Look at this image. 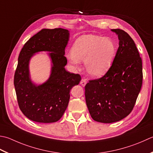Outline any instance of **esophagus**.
I'll list each match as a JSON object with an SVG mask.
<instances>
[{
    "label": "esophagus",
    "instance_id": "obj_1",
    "mask_svg": "<svg viewBox=\"0 0 153 153\" xmlns=\"http://www.w3.org/2000/svg\"><path fill=\"white\" fill-rule=\"evenodd\" d=\"M86 83H87V81H86L85 79H82V80H81V82H80V84L82 85V86H85V85H86Z\"/></svg>",
    "mask_w": 153,
    "mask_h": 153
}]
</instances>
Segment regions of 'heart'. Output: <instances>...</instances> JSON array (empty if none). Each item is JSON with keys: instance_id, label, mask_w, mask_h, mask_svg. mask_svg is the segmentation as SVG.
<instances>
[{"instance_id": "heart-1", "label": "heart", "mask_w": 153, "mask_h": 153, "mask_svg": "<svg viewBox=\"0 0 153 153\" xmlns=\"http://www.w3.org/2000/svg\"><path fill=\"white\" fill-rule=\"evenodd\" d=\"M117 53V46L111 39L95 35H83L74 42L71 53L67 58L77 68L84 61L87 73L92 77L103 76L111 66Z\"/></svg>"}]
</instances>
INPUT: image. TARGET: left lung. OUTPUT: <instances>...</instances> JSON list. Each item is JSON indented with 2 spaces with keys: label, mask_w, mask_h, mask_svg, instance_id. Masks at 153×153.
I'll use <instances>...</instances> for the list:
<instances>
[{
  "label": "left lung",
  "mask_w": 153,
  "mask_h": 153,
  "mask_svg": "<svg viewBox=\"0 0 153 153\" xmlns=\"http://www.w3.org/2000/svg\"><path fill=\"white\" fill-rule=\"evenodd\" d=\"M119 43L111 66L100 78L85 86L87 106L94 121L111 123L132 111L143 83L142 59L131 37L121 29H112Z\"/></svg>",
  "instance_id": "obj_1"
}]
</instances>
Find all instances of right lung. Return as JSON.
<instances>
[{"instance_id": "obj_1", "label": "right lung", "mask_w": 153, "mask_h": 153, "mask_svg": "<svg viewBox=\"0 0 153 153\" xmlns=\"http://www.w3.org/2000/svg\"><path fill=\"white\" fill-rule=\"evenodd\" d=\"M69 34L64 28L42 29L30 38L20 51L14 85L20 109L33 121L48 123L60 119L68 105L70 90L81 81L80 75L70 74L64 68ZM41 51L51 52L53 67L49 79L36 86L29 77L28 65L33 53Z\"/></svg>"}]
</instances>
